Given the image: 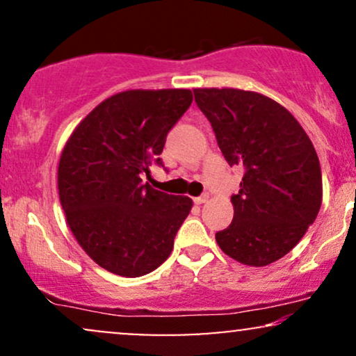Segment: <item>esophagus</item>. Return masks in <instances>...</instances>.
<instances>
[{
    "label": "esophagus",
    "instance_id": "34e87169",
    "mask_svg": "<svg viewBox=\"0 0 356 356\" xmlns=\"http://www.w3.org/2000/svg\"><path fill=\"white\" fill-rule=\"evenodd\" d=\"M207 201H209V194H202V195H199V197L194 199V202L197 204V206H201V204L207 202Z\"/></svg>",
    "mask_w": 356,
    "mask_h": 356
}]
</instances>
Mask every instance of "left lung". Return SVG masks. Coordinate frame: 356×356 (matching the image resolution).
<instances>
[{"instance_id": "left-lung-1", "label": "left lung", "mask_w": 356, "mask_h": 356, "mask_svg": "<svg viewBox=\"0 0 356 356\" xmlns=\"http://www.w3.org/2000/svg\"><path fill=\"white\" fill-rule=\"evenodd\" d=\"M194 97L227 164L244 170L231 197L234 218L216 241L239 263L268 266L316 219L323 199L316 150L300 122L269 97L239 88H195Z\"/></svg>"}]
</instances>
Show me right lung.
<instances>
[{"mask_svg":"<svg viewBox=\"0 0 356 356\" xmlns=\"http://www.w3.org/2000/svg\"><path fill=\"white\" fill-rule=\"evenodd\" d=\"M192 104L186 88L127 90L76 125L58 164V194L83 251L113 275L144 276L170 256L189 216L187 195L142 182L169 130Z\"/></svg>","mask_w":356,"mask_h":356,"instance_id":"right-lung-1","label":"right lung"}]
</instances>
